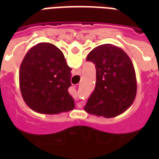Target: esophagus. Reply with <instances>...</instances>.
<instances>
[{"label": "esophagus", "instance_id": "obj_1", "mask_svg": "<svg viewBox=\"0 0 159 159\" xmlns=\"http://www.w3.org/2000/svg\"><path fill=\"white\" fill-rule=\"evenodd\" d=\"M77 107H79V108H82L83 107V102H80V103H77Z\"/></svg>", "mask_w": 159, "mask_h": 159}]
</instances>
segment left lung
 Listing matches in <instances>:
<instances>
[{"mask_svg": "<svg viewBox=\"0 0 159 159\" xmlns=\"http://www.w3.org/2000/svg\"><path fill=\"white\" fill-rule=\"evenodd\" d=\"M95 65L96 85L84 107L88 113L107 118L117 117L133 104L137 83L133 63L123 49L103 44L87 57Z\"/></svg>", "mask_w": 159, "mask_h": 159, "instance_id": "obj_1", "label": "left lung"}]
</instances>
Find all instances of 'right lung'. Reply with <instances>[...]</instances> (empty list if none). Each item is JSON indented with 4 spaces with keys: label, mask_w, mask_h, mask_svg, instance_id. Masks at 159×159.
<instances>
[{
    "label": "right lung",
    "mask_w": 159,
    "mask_h": 159,
    "mask_svg": "<svg viewBox=\"0 0 159 159\" xmlns=\"http://www.w3.org/2000/svg\"><path fill=\"white\" fill-rule=\"evenodd\" d=\"M70 70L56 46L41 42L32 47L19 68V87L26 105L42 114L73 110L75 102L68 92Z\"/></svg>",
    "instance_id": "right-lung-1"
}]
</instances>
